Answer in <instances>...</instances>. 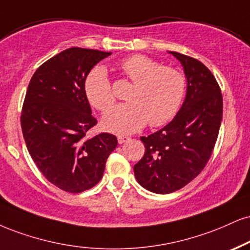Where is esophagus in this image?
<instances>
[{
	"label": "esophagus",
	"instance_id": "esophagus-1",
	"mask_svg": "<svg viewBox=\"0 0 250 250\" xmlns=\"http://www.w3.org/2000/svg\"><path fill=\"white\" fill-rule=\"evenodd\" d=\"M129 140H130V137H129V136H122V135H120V136H117V142H119V144L127 143Z\"/></svg>",
	"mask_w": 250,
	"mask_h": 250
}]
</instances>
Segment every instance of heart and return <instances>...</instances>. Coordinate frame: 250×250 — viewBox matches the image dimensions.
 I'll use <instances>...</instances> for the list:
<instances>
[{
  "label": "heart",
  "instance_id": "b5f03b06",
  "mask_svg": "<svg viewBox=\"0 0 250 250\" xmlns=\"http://www.w3.org/2000/svg\"><path fill=\"white\" fill-rule=\"evenodd\" d=\"M122 74L134 83L128 95L130 104H121L102 119V127L117 135L133 134L146 123L151 127L167 125L182 108L186 93L183 72L163 66L143 55H133L119 64ZM83 92L92 107L106 113L115 104L112 83L106 68L94 66L83 81Z\"/></svg>",
  "mask_w": 250,
  "mask_h": 250
}]
</instances>
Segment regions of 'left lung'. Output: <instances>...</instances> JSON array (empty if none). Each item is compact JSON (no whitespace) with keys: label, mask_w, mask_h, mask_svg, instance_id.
<instances>
[{"label":"left lung","mask_w":250,"mask_h":250,"mask_svg":"<svg viewBox=\"0 0 250 250\" xmlns=\"http://www.w3.org/2000/svg\"><path fill=\"white\" fill-rule=\"evenodd\" d=\"M184 66L186 98L179 113L161 130L142 136L146 154L134 165L138 184L167 194L184 188L211 158L222 119V94L212 72L198 59L170 52Z\"/></svg>","instance_id":"left-lung-1"}]
</instances>
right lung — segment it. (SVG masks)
Wrapping results in <instances>:
<instances>
[{
    "instance_id": "1",
    "label": "right lung",
    "mask_w": 250,
    "mask_h": 250,
    "mask_svg": "<svg viewBox=\"0 0 250 250\" xmlns=\"http://www.w3.org/2000/svg\"><path fill=\"white\" fill-rule=\"evenodd\" d=\"M112 52L71 47L42 64L24 99L21 125L26 148L51 184L70 193L89 190L102 178L117 138L87 131L98 123L83 92L88 72Z\"/></svg>"
}]
</instances>
